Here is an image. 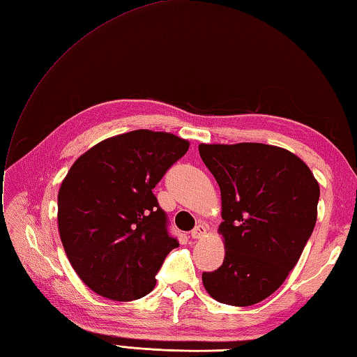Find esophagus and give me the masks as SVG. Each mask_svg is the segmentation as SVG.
I'll list each match as a JSON object with an SVG mask.
<instances>
[{
  "mask_svg": "<svg viewBox=\"0 0 357 357\" xmlns=\"http://www.w3.org/2000/svg\"><path fill=\"white\" fill-rule=\"evenodd\" d=\"M206 232H208V226H206V225H199L191 232V236H192L194 240H200V238H203V236L206 235Z\"/></svg>",
  "mask_w": 357,
  "mask_h": 357,
  "instance_id": "1",
  "label": "esophagus"
}]
</instances>
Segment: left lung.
<instances>
[{
	"label": "left lung",
	"mask_w": 357,
	"mask_h": 357,
	"mask_svg": "<svg viewBox=\"0 0 357 357\" xmlns=\"http://www.w3.org/2000/svg\"><path fill=\"white\" fill-rule=\"evenodd\" d=\"M199 151L220 186L226 250L223 264L203 273V286L221 304L261 303L286 281L310 238L318 180L280 146L200 144Z\"/></svg>",
	"instance_id": "obj_1"
}]
</instances>
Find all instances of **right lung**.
I'll list each match as a JSON object with an SVG mask.
<instances>
[{
	"mask_svg": "<svg viewBox=\"0 0 357 357\" xmlns=\"http://www.w3.org/2000/svg\"><path fill=\"white\" fill-rule=\"evenodd\" d=\"M189 142L136 130L99 142L71 166L58 194V227L70 264L98 295H148L178 243L153 189L183 157Z\"/></svg>",
	"mask_w": 357,
	"mask_h": 357,
	"instance_id": "add662e5",
	"label": "right lung"
}]
</instances>
